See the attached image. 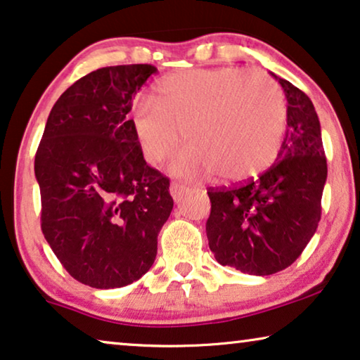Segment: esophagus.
<instances>
[{
    "instance_id": "obj_1",
    "label": "esophagus",
    "mask_w": 360,
    "mask_h": 360,
    "mask_svg": "<svg viewBox=\"0 0 360 360\" xmlns=\"http://www.w3.org/2000/svg\"><path fill=\"white\" fill-rule=\"evenodd\" d=\"M188 186L186 185H184V184H180V181H174V184L170 185V195H172V198H174L175 201H180L181 198H184L186 193H188Z\"/></svg>"
}]
</instances>
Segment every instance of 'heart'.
Masks as SVG:
<instances>
[{
  "mask_svg": "<svg viewBox=\"0 0 360 360\" xmlns=\"http://www.w3.org/2000/svg\"><path fill=\"white\" fill-rule=\"evenodd\" d=\"M288 102L273 77L238 68L191 70L164 77L155 102L131 112L134 139L148 164L174 153L181 131L190 143L172 170L179 175L219 172L245 181L269 169L283 146Z\"/></svg>",
  "mask_w": 360,
  "mask_h": 360,
  "instance_id": "heart-1",
  "label": "heart"
}]
</instances>
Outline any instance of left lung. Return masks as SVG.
Instances as JSON below:
<instances>
[{"instance_id": "8db88e82", "label": "left lung", "mask_w": 360, "mask_h": 360, "mask_svg": "<svg viewBox=\"0 0 360 360\" xmlns=\"http://www.w3.org/2000/svg\"><path fill=\"white\" fill-rule=\"evenodd\" d=\"M279 82L288 98V129L276 162L231 188H210L206 236L217 263L268 276L290 266L314 237L328 175L320 120L305 92Z\"/></svg>"}]
</instances>
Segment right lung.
Returning <instances> with one entry per match:
<instances>
[{"label":"right lung","mask_w":360,"mask_h":360,"mask_svg":"<svg viewBox=\"0 0 360 360\" xmlns=\"http://www.w3.org/2000/svg\"><path fill=\"white\" fill-rule=\"evenodd\" d=\"M153 65L101 68L61 94L35 154L41 232L63 268L96 289L141 278L174 200L134 139L133 97Z\"/></svg>","instance_id":"1"}]
</instances>
